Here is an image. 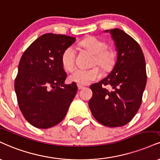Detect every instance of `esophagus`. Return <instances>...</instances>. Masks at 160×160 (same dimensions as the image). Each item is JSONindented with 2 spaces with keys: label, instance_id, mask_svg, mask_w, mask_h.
I'll return each instance as SVG.
<instances>
[{
  "label": "esophagus",
  "instance_id": "obj_1",
  "mask_svg": "<svg viewBox=\"0 0 160 160\" xmlns=\"http://www.w3.org/2000/svg\"><path fill=\"white\" fill-rule=\"evenodd\" d=\"M78 89H82V88H84V86H82V85H79V84H78Z\"/></svg>",
  "mask_w": 160,
  "mask_h": 160
}]
</instances>
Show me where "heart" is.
Masks as SVG:
<instances>
[{"label":"heart","instance_id":"heart-1","mask_svg":"<svg viewBox=\"0 0 160 160\" xmlns=\"http://www.w3.org/2000/svg\"><path fill=\"white\" fill-rule=\"evenodd\" d=\"M80 45L86 51L95 55L93 65H98L103 72H109L116 62V53L112 48H108V44L104 40L95 36H89L82 40ZM62 65L67 71H72L75 66L76 51L72 46L64 50L61 57ZM101 74L98 67L88 70L77 69L69 76L68 80L79 85H86L90 82L101 78Z\"/></svg>","mask_w":160,"mask_h":160}]
</instances>
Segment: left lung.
I'll use <instances>...</instances> for the list:
<instances>
[{"label":"left lung","instance_id":"1","mask_svg":"<svg viewBox=\"0 0 160 160\" xmlns=\"http://www.w3.org/2000/svg\"><path fill=\"white\" fill-rule=\"evenodd\" d=\"M110 33L118 51L117 62L107 78L90 86L93 95L88 106L99 123L116 128L130 122L140 108L147 73L138 42L120 29H112ZM109 85L113 88L111 91L105 87Z\"/></svg>","mask_w":160,"mask_h":160}]
</instances>
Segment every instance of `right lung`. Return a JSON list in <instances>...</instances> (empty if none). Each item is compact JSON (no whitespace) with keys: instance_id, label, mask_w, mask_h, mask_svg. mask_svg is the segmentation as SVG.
I'll return each mask as SVG.
<instances>
[{"instance_id":"right-lung-1","label":"right lung","mask_w":160,"mask_h":160,"mask_svg":"<svg viewBox=\"0 0 160 160\" xmlns=\"http://www.w3.org/2000/svg\"><path fill=\"white\" fill-rule=\"evenodd\" d=\"M75 38L61 34L39 36L25 50L15 80V91L24 118L37 128L47 129L66 115L78 87L65 85L62 52Z\"/></svg>"}]
</instances>
